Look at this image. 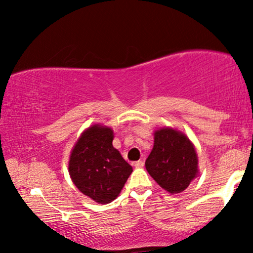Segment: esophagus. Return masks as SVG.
Here are the masks:
<instances>
[{
	"label": "esophagus",
	"instance_id": "1",
	"mask_svg": "<svg viewBox=\"0 0 253 253\" xmlns=\"http://www.w3.org/2000/svg\"><path fill=\"white\" fill-rule=\"evenodd\" d=\"M134 167H136V168H141V167H144V161L139 160V161L134 162Z\"/></svg>",
	"mask_w": 253,
	"mask_h": 253
}]
</instances>
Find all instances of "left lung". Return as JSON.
<instances>
[{
	"mask_svg": "<svg viewBox=\"0 0 253 253\" xmlns=\"http://www.w3.org/2000/svg\"><path fill=\"white\" fill-rule=\"evenodd\" d=\"M145 167L162 189L174 195L184 191L198 176V155L185 133L165 126L154 131Z\"/></svg>",
	"mask_w": 253,
	"mask_h": 253,
	"instance_id": "8db88e82",
	"label": "left lung"
}]
</instances>
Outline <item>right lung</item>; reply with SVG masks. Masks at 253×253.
<instances>
[{
	"label": "right lung",
	"instance_id": "add662e5",
	"mask_svg": "<svg viewBox=\"0 0 253 253\" xmlns=\"http://www.w3.org/2000/svg\"><path fill=\"white\" fill-rule=\"evenodd\" d=\"M112 127L94 124L83 131L69 159V174L85 196L98 204L119 197L132 167L113 146Z\"/></svg>",
	"mask_w": 253,
	"mask_h": 253
}]
</instances>
